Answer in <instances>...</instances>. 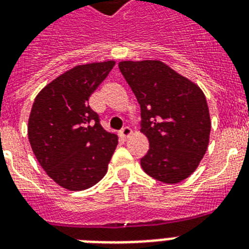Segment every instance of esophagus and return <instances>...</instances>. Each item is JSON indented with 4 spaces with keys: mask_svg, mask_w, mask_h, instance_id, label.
I'll return each mask as SVG.
<instances>
[{
    "mask_svg": "<svg viewBox=\"0 0 249 249\" xmlns=\"http://www.w3.org/2000/svg\"><path fill=\"white\" fill-rule=\"evenodd\" d=\"M130 134H132V129L129 128V126H124V128L120 130V136L123 137V138H128Z\"/></svg>",
    "mask_w": 249,
    "mask_h": 249,
    "instance_id": "34e87169",
    "label": "esophagus"
}]
</instances>
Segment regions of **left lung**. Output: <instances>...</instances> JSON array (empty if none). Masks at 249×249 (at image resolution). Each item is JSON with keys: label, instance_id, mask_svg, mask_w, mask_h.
<instances>
[{"label": "left lung", "instance_id": "left-lung-1", "mask_svg": "<svg viewBox=\"0 0 249 249\" xmlns=\"http://www.w3.org/2000/svg\"><path fill=\"white\" fill-rule=\"evenodd\" d=\"M120 72L141 106V132L150 148L142 169L178 183L196 169L209 142L211 119L199 86L159 60L120 62Z\"/></svg>", "mask_w": 249, "mask_h": 249}]
</instances>
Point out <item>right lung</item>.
Here are the masks:
<instances>
[{"label": "right lung", "mask_w": 249, "mask_h": 249, "mask_svg": "<svg viewBox=\"0 0 249 249\" xmlns=\"http://www.w3.org/2000/svg\"><path fill=\"white\" fill-rule=\"evenodd\" d=\"M115 62L83 64L45 86L33 102L28 138L33 154L52 179L81 191L107 173L117 137L102 128L89 97Z\"/></svg>", "instance_id": "obj_1"}]
</instances>
